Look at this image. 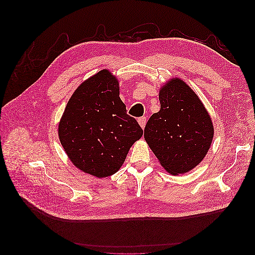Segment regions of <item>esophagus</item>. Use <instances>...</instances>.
<instances>
[{
  "label": "esophagus",
  "instance_id": "esophagus-1",
  "mask_svg": "<svg viewBox=\"0 0 255 255\" xmlns=\"http://www.w3.org/2000/svg\"><path fill=\"white\" fill-rule=\"evenodd\" d=\"M138 123H139L140 127H141L142 128H145V125H146V117H140V118L138 119Z\"/></svg>",
  "mask_w": 255,
  "mask_h": 255
}]
</instances>
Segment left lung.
<instances>
[{
	"mask_svg": "<svg viewBox=\"0 0 255 255\" xmlns=\"http://www.w3.org/2000/svg\"><path fill=\"white\" fill-rule=\"evenodd\" d=\"M161 110L148 119L144 138L166 171L183 174L207 155L214 137L211 117L196 93L178 78L160 90Z\"/></svg>",
	"mask_w": 255,
	"mask_h": 255,
	"instance_id": "1",
	"label": "left lung"
}]
</instances>
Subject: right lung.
Instances as JSON below:
<instances>
[{"label": "right lung", "mask_w": 255, "mask_h": 255, "mask_svg": "<svg viewBox=\"0 0 255 255\" xmlns=\"http://www.w3.org/2000/svg\"><path fill=\"white\" fill-rule=\"evenodd\" d=\"M58 135L70 161L99 178L116 173L143 135L119 98V83L107 69L83 82L69 99Z\"/></svg>", "instance_id": "right-lung-1"}]
</instances>
